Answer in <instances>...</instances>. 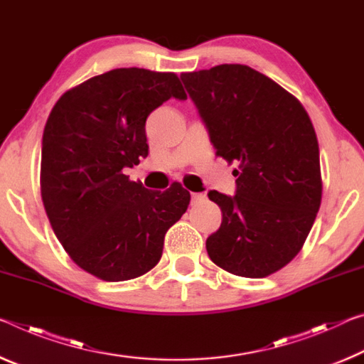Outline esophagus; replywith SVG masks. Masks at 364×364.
<instances>
[{
  "instance_id": "esophagus-1",
  "label": "esophagus",
  "mask_w": 364,
  "mask_h": 364,
  "mask_svg": "<svg viewBox=\"0 0 364 364\" xmlns=\"http://www.w3.org/2000/svg\"><path fill=\"white\" fill-rule=\"evenodd\" d=\"M191 199H193L194 204H196V203H200V200L205 199V194H204V193H193V194H191Z\"/></svg>"
}]
</instances>
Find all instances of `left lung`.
I'll use <instances>...</instances> for the list:
<instances>
[{"instance_id": "obj_1", "label": "left lung", "mask_w": 364, "mask_h": 364, "mask_svg": "<svg viewBox=\"0 0 364 364\" xmlns=\"http://www.w3.org/2000/svg\"><path fill=\"white\" fill-rule=\"evenodd\" d=\"M215 154L238 164L236 194L210 191L222 225L205 241L213 264L262 279L295 257L321 207L319 144L295 95L245 65L183 73Z\"/></svg>"}]
</instances>
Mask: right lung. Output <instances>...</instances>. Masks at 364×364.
Listing matches in <instances>:
<instances>
[{"label": "right lung", "mask_w": 364, "mask_h": 364, "mask_svg": "<svg viewBox=\"0 0 364 364\" xmlns=\"http://www.w3.org/2000/svg\"><path fill=\"white\" fill-rule=\"evenodd\" d=\"M171 97L188 99L175 73L119 68L65 92L45 124V212L69 257L100 280L154 269L191 200L180 183L151 191L123 171L147 157L146 119Z\"/></svg>", "instance_id": "right-lung-1"}]
</instances>
